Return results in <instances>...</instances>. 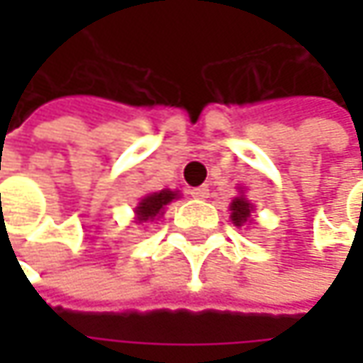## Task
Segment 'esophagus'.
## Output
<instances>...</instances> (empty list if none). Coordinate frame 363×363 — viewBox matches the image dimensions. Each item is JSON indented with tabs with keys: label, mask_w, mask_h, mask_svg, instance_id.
I'll list each match as a JSON object with an SVG mask.
<instances>
[{
	"label": "esophagus",
	"mask_w": 363,
	"mask_h": 363,
	"mask_svg": "<svg viewBox=\"0 0 363 363\" xmlns=\"http://www.w3.org/2000/svg\"><path fill=\"white\" fill-rule=\"evenodd\" d=\"M189 196L196 198V200H206V198L210 196V189L206 188V186H200V188L189 189Z\"/></svg>",
	"instance_id": "esophagus-1"
}]
</instances>
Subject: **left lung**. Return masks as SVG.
<instances>
[{"mask_svg":"<svg viewBox=\"0 0 363 363\" xmlns=\"http://www.w3.org/2000/svg\"><path fill=\"white\" fill-rule=\"evenodd\" d=\"M230 210H232V222L236 224V226H242L244 222H248L250 220V212H252V206L250 202L246 200V198H234L230 203Z\"/></svg>","mask_w":363,"mask_h":363,"instance_id":"8db88e82","label":"left lung"}]
</instances>
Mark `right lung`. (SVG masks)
Listing matches in <instances>:
<instances>
[{"label":"right lung","instance_id":"1","mask_svg":"<svg viewBox=\"0 0 363 363\" xmlns=\"http://www.w3.org/2000/svg\"><path fill=\"white\" fill-rule=\"evenodd\" d=\"M177 198L175 191H169V189H163V191H157V194H151L141 200V203L137 206V216L141 222H147V220H155V216L163 214V208L167 203Z\"/></svg>","mask_w":363,"mask_h":363}]
</instances>
